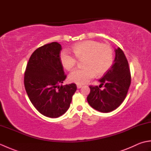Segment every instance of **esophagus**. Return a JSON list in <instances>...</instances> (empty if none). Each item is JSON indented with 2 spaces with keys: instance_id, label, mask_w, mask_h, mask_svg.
<instances>
[{
  "instance_id": "1",
  "label": "esophagus",
  "mask_w": 151,
  "mask_h": 151,
  "mask_svg": "<svg viewBox=\"0 0 151 151\" xmlns=\"http://www.w3.org/2000/svg\"><path fill=\"white\" fill-rule=\"evenodd\" d=\"M76 86H77V88H78V89H80V88H81L82 87V85H79V84H78Z\"/></svg>"
}]
</instances>
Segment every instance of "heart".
Here are the masks:
<instances>
[{"instance_id": "1", "label": "heart", "mask_w": 151, "mask_h": 151, "mask_svg": "<svg viewBox=\"0 0 151 151\" xmlns=\"http://www.w3.org/2000/svg\"><path fill=\"white\" fill-rule=\"evenodd\" d=\"M72 51L77 59H83L82 65L84 66L74 69L69 74V81L76 84H84L95 75H104L113 63L114 54L111 47L108 44L101 43L97 41L86 40L77 43L72 47ZM76 58L67 50H63L60 54V62L67 70L71 69L75 66Z\"/></svg>"}]
</instances>
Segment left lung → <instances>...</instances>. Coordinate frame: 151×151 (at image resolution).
<instances>
[{
    "mask_svg": "<svg viewBox=\"0 0 151 151\" xmlns=\"http://www.w3.org/2000/svg\"><path fill=\"white\" fill-rule=\"evenodd\" d=\"M115 56L111 68L99 80L98 86H89L87 97L89 104L99 111L108 113L118 108L126 97L131 83L129 63L119 47L115 49ZM104 85L103 90L99 88Z\"/></svg>",
    "mask_w": 151,
    "mask_h": 151,
    "instance_id": "1",
    "label": "left lung"
}]
</instances>
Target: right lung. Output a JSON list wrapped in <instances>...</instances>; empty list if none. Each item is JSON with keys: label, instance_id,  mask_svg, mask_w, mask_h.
<instances>
[{"label": "right lung", "instance_id": "obj_1", "mask_svg": "<svg viewBox=\"0 0 151 151\" xmlns=\"http://www.w3.org/2000/svg\"><path fill=\"white\" fill-rule=\"evenodd\" d=\"M61 50L57 42L38 48L30 58L24 76L25 89L34 106L51 118L65 113L76 90L73 83L60 86L66 78L60 60Z\"/></svg>", "mask_w": 151, "mask_h": 151}]
</instances>
